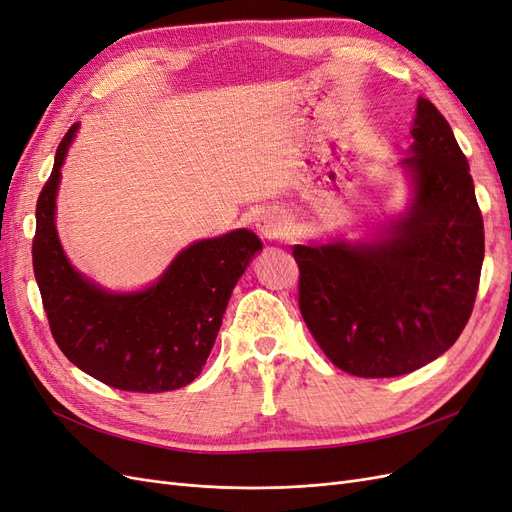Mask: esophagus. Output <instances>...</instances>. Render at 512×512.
<instances>
[{"label":"esophagus","instance_id":"esophagus-1","mask_svg":"<svg viewBox=\"0 0 512 512\" xmlns=\"http://www.w3.org/2000/svg\"><path fill=\"white\" fill-rule=\"evenodd\" d=\"M258 232L265 239H277L284 232V218L280 213H262L258 218Z\"/></svg>","mask_w":512,"mask_h":512}]
</instances>
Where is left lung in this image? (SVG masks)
Instances as JSON below:
<instances>
[{
  "instance_id": "8db88e82",
  "label": "left lung",
  "mask_w": 512,
  "mask_h": 512,
  "mask_svg": "<svg viewBox=\"0 0 512 512\" xmlns=\"http://www.w3.org/2000/svg\"><path fill=\"white\" fill-rule=\"evenodd\" d=\"M414 203L376 243L292 245L299 309L322 352L361 378H395L451 348L476 301L485 228L448 121L418 98Z\"/></svg>"
}]
</instances>
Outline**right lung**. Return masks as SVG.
I'll use <instances>...</instances> for the list:
<instances>
[{"label": "right lung", "instance_id": "right-lung-1", "mask_svg": "<svg viewBox=\"0 0 512 512\" xmlns=\"http://www.w3.org/2000/svg\"><path fill=\"white\" fill-rule=\"evenodd\" d=\"M72 126L38 196L34 273L53 339L68 359L113 389L175 391L198 378L222 327L237 280L262 243L232 230L183 250L158 284L134 294L106 292L70 267L55 230V194Z\"/></svg>", "mask_w": 512, "mask_h": 512}]
</instances>
